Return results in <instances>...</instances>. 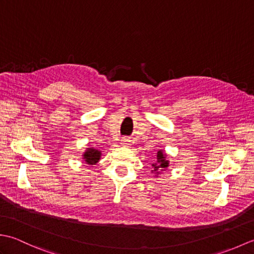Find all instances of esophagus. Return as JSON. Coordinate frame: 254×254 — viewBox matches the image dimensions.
Masks as SVG:
<instances>
[{
  "label": "esophagus",
  "mask_w": 254,
  "mask_h": 254,
  "mask_svg": "<svg viewBox=\"0 0 254 254\" xmlns=\"http://www.w3.org/2000/svg\"><path fill=\"white\" fill-rule=\"evenodd\" d=\"M120 144L122 145V146H128V145H130V139L127 138V137H123L121 139V143Z\"/></svg>",
  "instance_id": "1"
}]
</instances>
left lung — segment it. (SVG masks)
I'll return each mask as SVG.
<instances>
[{
	"mask_svg": "<svg viewBox=\"0 0 254 254\" xmlns=\"http://www.w3.org/2000/svg\"><path fill=\"white\" fill-rule=\"evenodd\" d=\"M168 166H169V161L166 159V155L164 154L163 150H158L157 152V163L152 165V167H153L152 172H156V174L159 175V171L166 170Z\"/></svg>",
	"mask_w": 254,
	"mask_h": 254,
	"instance_id": "1",
	"label": "left lung"
}]
</instances>
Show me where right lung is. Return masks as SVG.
Segmentation results:
<instances>
[{
  "label": "right lung",
  "instance_id": "right-lung-1",
  "mask_svg": "<svg viewBox=\"0 0 254 254\" xmlns=\"http://www.w3.org/2000/svg\"><path fill=\"white\" fill-rule=\"evenodd\" d=\"M101 153L100 150L96 149L94 147H89L85 150L83 154V159L86 161V164L88 165H96L100 159Z\"/></svg>",
  "mask_w": 254,
  "mask_h": 254
}]
</instances>
